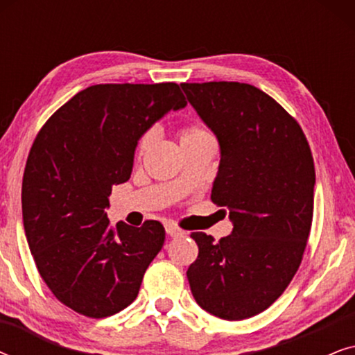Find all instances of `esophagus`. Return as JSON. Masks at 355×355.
Instances as JSON below:
<instances>
[{"label": "esophagus", "instance_id": "1", "mask_svg": "<svg viewBox=\"0 0 355 355\" xmlns=\"http://www.w3.org/2000/svg\"><path fill=\"white\" fill-rule=\"evenodd\" d=\"M164 230H166L168 237H179V236H184V231H181V230H179V227L173 226V225H168L166 227H164Z\"/></svg>", "mask_w": 355, "mask_h": 355}]
</instances>
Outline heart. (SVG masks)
<instances>
[{
    "mask_svg": "<svg viewBox=\"0 0 355 355\" xmlns=\"http://www.w3.org/2000/svg\"><path fill=\"white\" fill-rule=\"evenodd\" d=\"M178 135H179V142H181V147L182 145H187L192 142H198V140H203V139H211V134L200 124L182 125V128L179 129ZM155 140H157V132H155V129L145 130V132L140 135L137 144H135V159H137V162H142L145 155H147L150 152V148L153 147Z\"/></svg>",
    "mask_w": 355,
    "mask_h": 355,
    "instance_id": "b5f03b06",
    "label": "heart"
}]
</instances>
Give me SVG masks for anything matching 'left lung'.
Masks as SVG:
<instances>
[{
  "label": "left lung",
  "instance_id": "obj_1",
  "mask_svg": "<svg viewBox=\"0 0 355 355\" xmlns=\"http://www.w3.org/2000/svg\"><path fill=\"white\" fill-rule=\"evenodd\" d=\"M181 87L220 142L211 202L226 207L234 225L218 242L192 232L198 255L189 284L215 317L250 318L284 293L302 261L313 218L312 152L297 121L254 85Z\"/></svg>",
  "mask_w": 355,
  "mask_h": 355
}]
</instances>
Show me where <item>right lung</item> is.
<instances>
[{"label": "right lung", "mask_w": 355, "mask_h": 355, "mask_svg": "<svg viewBox=\"0 0 355 355\" xmlns=\"http://www.w3.org/2000/svg\"><path fill=\"white\" fill-rule=\"evenodd\" d=\"M187 105L174 82L98 84L61 106L37 134L22 179V220L42 279L74 312L105 318L135 300L164 227L106 218L113 186L130 178L135 144Z\"/></svg>", "instance_id": "right-lung-1"}]
</instances>
